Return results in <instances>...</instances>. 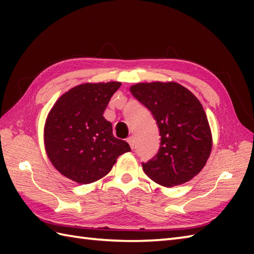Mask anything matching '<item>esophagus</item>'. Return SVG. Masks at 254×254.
Segmentation results:
<instances>
[{"label": "esophagus", "mask_w": 254, "mask_h": 254, "mask_svg": "<svg viewBox=\"0 0 254 254\" xmlns=\"http://www.w3.org/2000/svg\"><path fill=\"white\" fill-rule=\"evenodd\" d=\"M127 142L130 144V146H131V148L133 149L134 148V145H135V138H134V136H130V137H127Z\"/></svg>", "instance_id": "obj_1"}]
</instances>
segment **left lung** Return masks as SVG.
<instances>
[{"label": "left lung", "mask_w": 254, "mask_h": 254, "mask_svg": "<svg viewBox=\"0 0 254 254\" xmlns=\"http://www.w3.org/2000/svg\"><path fill=\"white\" fill-rule=\"evenodd\" d=\"M130 90L152 113L160 133L158 153L142 164L145 174L168 188L191 180L212 150V133L201 102L174 82L139 83Z\"/></svg>", "instance_id": "obj_1"}]
</instances>
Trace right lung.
<instances>
[{
    "instance_id": "add662e5",
    "label": "right lung",
    "mask_w": 254,
    "mask_h": 254,
    "mask_svg": "<svg viewBox=\"0 0 254 254\" xmlns=\"http://www.w3.org/2000/svg\"><path fill=\"white\" fill-rule=\"evenodd\" d=\"M121 83H86L69 89L53 106L45 126L46 150L64 177L80 185L105 177L130 145L113 136L104 111Z\"/></svg>"
}]
</instances>
